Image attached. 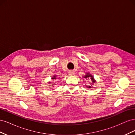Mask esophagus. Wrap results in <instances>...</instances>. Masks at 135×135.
Here are the masks:
<instances>
[{
	"instance_id": "1",
	"label": "esophagus",
	"mask_w": 135,
	"mask_h": 135,
	"mask_svg": "<svg viewBox=\"0 0 135 135\" xmlns=\"http://www.w3.org/2000/svg\"><path fill=\"white\" fill-rule=\"evenodd\" d=\"M68 73H69V75H74V72L73 71V70H70V71H69Z\"/></svg>"
}]
</instances>
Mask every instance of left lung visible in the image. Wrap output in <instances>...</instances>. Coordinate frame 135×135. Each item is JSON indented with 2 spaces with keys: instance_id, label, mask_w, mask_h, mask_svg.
<instances>
[{
  "instance_id": "obj_1",
  "label": "left lung",
  "mask_w": 135,
  "mask_h": 135,
  "mask_svg": "<svg viewBox=\"0 0 135 135\" xmlns=\"http://www.w3.org/2000/svg\"><path fill=\"white\" fill-rule=\"evenodd\" d=\"M83 78L84 79H85V80H87L88 81H89V80H91V81H92L91 84L89 85L88 86H86L87 88H92L93 84L96 82V80L95 79V78H94L93 76H92V75L91 74H90V73H89V72L85 73V75L84 76H83Z\"/></svg>"
}]
</instances>
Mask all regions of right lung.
<instances>
[{"instance_id": "right-lung-1", "label": "right lung", "mask_w": 135, "mask_h": 135, "mask_svg": "<svg viewBox=\"0 0 135 135\" xmlns=\"http://www.w3.org/2000/svg\"><path fill=\"white\" fill-rule=\"evenodd\" d=\"M51 79H52V80H56V79H57V75H54V76H53L52 78H51ZM49 84H51V81H48V82Z\"/></svg>"}]
</instances>
